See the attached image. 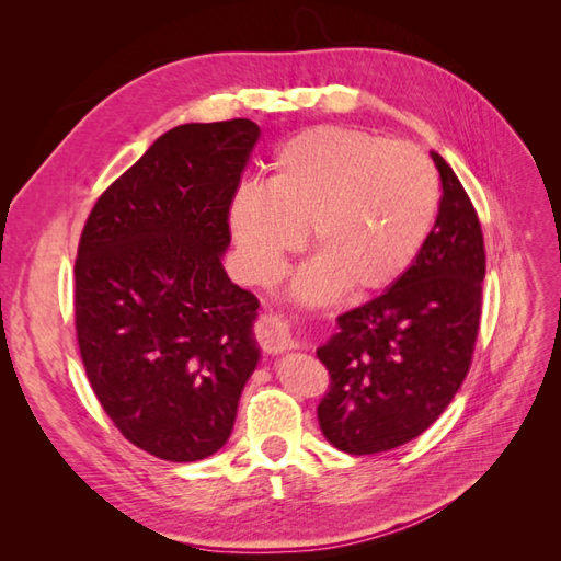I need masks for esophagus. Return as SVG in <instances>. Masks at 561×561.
<instances>
[{
    "instance_id": "obj_1",
    "label": "esophagus",
    "mask_w": 561,
    "mask_h": 561,
    "mask_svg": "<svg viewBox=\"0 0 561 561\" xmlns=\"http://www.w3.org/2000/svg\"><path fill=\"white\" fill-rule=\"evenodd\" d=\"M254 334H257V342L266 353H283L299 346L295 334L290 332V325L274 313H264L260 318L257 328H254Z\"/></svg>"
}]
</instances>
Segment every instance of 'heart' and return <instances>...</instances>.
Returning <instances> with one entry per match:
<instances>
[{
	"mask_svg": "<svg viewBox=\"0 0 561 561\" xmlns=\"http://www.w3.org/2000/svg\"><path fill=\"white\" fill-rule=\"evenodd\" d=\"M439 180L431 159L358 128L320 126L287 140L266 184H243L229 229L245 276L268 283L304 243L316 262L295 283L304 301L386 290L412 268L433 231Z\"/></svg>",
	"mask_w": 561,
	"mask_h": 561,
	"instance_id": "obj_1",
	"label": "heart"
}]
</instances>
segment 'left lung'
<instances>
[{"label": "left lung", "instance_id": "left-lung-1", "mask_svg": "<svg viewBox=\"0 0 561 561\" xmlns=\"http://www.w3.org/2000/svg\"><path fill=\"white\" fill-rule=\"evenodd\" d=\"M435 227L412 268L379 297L336 318L316 355L330 371L318 404L322 435L353 456L419 437L461 388L482 316L486 271L480 217L449 163Z\"/></svg>", "mask_w": 561, "mask_h": 561}]
</instances>
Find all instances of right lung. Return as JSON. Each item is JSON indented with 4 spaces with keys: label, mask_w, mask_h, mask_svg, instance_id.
<instances>
[{
    "label": "right lung",
    "mask_w": 561,
    "mask_h": 561,
    "mask_svg": "<svg viewBox=\"0 0 561 561\" xmlns=\"http://www.w3.org/2000/svg\"><path fill=\"white\" fill-rule=\"evenodd\" d=\"M257 138L250 118L163 133L81 231L75 325L87 377L128 443L163 461L225 447L260 360V301L222 266Z\"/></svg>",
    "instance_id": "right-lung-1"
}]
</instances>
